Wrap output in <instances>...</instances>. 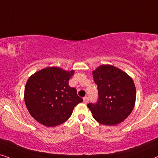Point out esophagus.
<instances>
[{
	"mask_svg": "<svg viewBox=\"0 0 158 158\" xmlns=\"http://www.w3.org/2000/svg\"><path fill=\"white\" fill-rule=\"evenodd\" d=\"M89 98H88L87 97H83V102L85 104H87L88 102H89Z\"/></svg>",
	"mask_w": 158,
	"mask_h": 158,
	"instance_id": "1",
	"label": "esophagus"
}]
</instances>
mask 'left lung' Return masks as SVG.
Masks as SVG:
<instances>
[{
	"label": "left lung",
	"mask_w": 158,
	"mask_h": 158,
	"mask_svg": "<svg viewBox=\"0 0 158 158\" xmlns=\"http://www.w3.org/2000/svg\"><path fill=\"white\" fill-rule=\"evenodd\" d=\"M97 85V103L87 106L99 123L114 126L128 118L136 101V88L131 77L112 65H102L93 72Z\"/></svg>",
	"instance_id": "8db88e82"
}]
</instances>
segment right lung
Listing matches in <instances>:
<instances>
[{
  "mask_svg": "<svg viewBox=\"0 0 158 158\" xmlns=\"http://www.w3.org/2000/svg\"><path fill=\"white\" fill-rule=\"evenodd\" d=\"M74 71L47 67L30 77L24 89V102L32 118L48 127L66 121L83 99L69 85Z\"/></svg>",
  "mask_w": 158,
  "mask_h": 158,
  "instance_id": "right-lung-1",
  "label": "right lung"
}]
</instances>
